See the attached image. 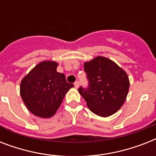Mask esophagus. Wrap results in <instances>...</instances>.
Returning <instances> with one entry per match:
<instances>
[{
	"mask_svg": "<svg viewBox=\"0 0 156 156\" xmlns=\"http://www.w3.org/2000/svg\"><path fill=\"white\" fill-rule=\"evenodd\" d=\"M74 86H75L76 88H78V87H79V81H76L75 83H74Z\"/></svg>",
	"mask_w": 156,
	"mask_h": 156,
	"instance_id": "1",
	"label": "esophagus"
}]
</instances>
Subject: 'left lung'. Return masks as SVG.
I'll return each instance as SVG.
<instances>
[{
	"mask_svg": "<svg viewBox=\"0 0 156 156\" xmlns=\"http://www.w3.org/2000/svg\"><path fill=\"white\" fill-rule=\"evenodd\" d=\"M87 87L78 91L93 113L109 116L123 105L129 87L127 73L111 60L97 56L84 64Z\"/></svg>",
	"mask_w": 156,
	"mask_h": 156,
	"instance_id": "8db88e82",
	"label": "left lung"
}]
</instances>
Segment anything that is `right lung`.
Instances as JSON below:
<instances>
[{"mask_svg":"<svg viewBox=\"0 0 156 156\" xmlns=\"http://www.w3.org/2000/svg\"><path fill=\"white\" fill-rule=\"evenodd\" d=\"M57 63L43 61L22 80L20 94L28 110L34 115L48 118L56 113L69 88L64 73L56 72Z\"/></svg>","mask_w":156,"mask_h":156,"instance_id":"add662e5","label":"right lung"}]
</instances>
